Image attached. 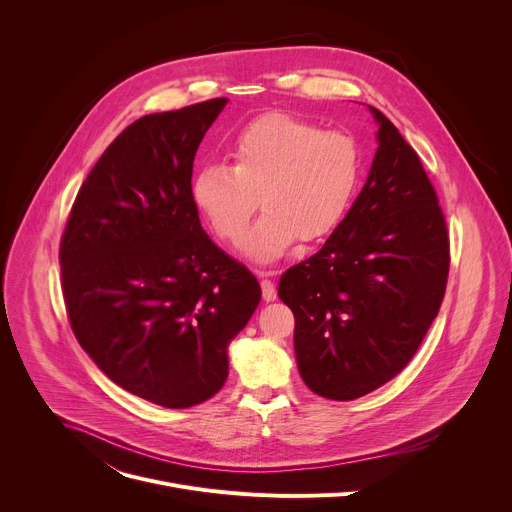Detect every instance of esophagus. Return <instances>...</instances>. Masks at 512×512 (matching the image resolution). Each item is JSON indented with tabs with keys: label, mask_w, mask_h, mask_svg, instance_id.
<instances>
[{
	"label": "esophagus",
	"mask_w": 512,
	"mask_h": 512,
	"mask_svg": "<svg viewBox=\"0 0 512 512\" xmlns=\"http://www.w3.org/2000/svg\"><path fill=\"white\" fill-rule=\"evenodd\" d=\"M269 275H273V271H259V277H261V291H263V300H265V302H273V300L277 298L275 283L269 279Z\"/></svg>",
	"instance_id": "34e87169"
}]
</instances>
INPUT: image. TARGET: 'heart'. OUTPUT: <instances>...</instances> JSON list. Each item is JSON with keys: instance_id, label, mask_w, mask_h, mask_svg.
Segmentation results:
<instances>
[{"instance_id": "obj_1", "label": "heart", "mask_w": 512, "mask_h": 512, "mask_svg": "<svg viewBox=\"0 0 512 512\" xmlns=\"http://www.w3.org/2000/svg\"><path fill=\"white\" fill-rule=\"evenodd\" d=\"M231 166L208 162L192 176V200L214 235L237 243L261 206L245 251L271 261L300 239L338 229L358 190L362 162L352 135L289 113H265L229 141ZM260 198L257 199L256 196Z\"/></svg>"}]
</instances>
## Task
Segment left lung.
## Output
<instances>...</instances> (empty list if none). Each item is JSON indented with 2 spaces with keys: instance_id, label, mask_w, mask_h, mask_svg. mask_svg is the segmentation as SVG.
Instances as JSON below:
<instances>
[{
  "instance_id": "left-lung-1",
  "label": "left lung",
  "mask_w": 512,
  "mask_h": 512,
  "mask_svg": "<svg viewBox=\"0 0 512 512\" xmlns=\"http://www.w3.org/2000/svg\"><path fill=\"white\" fill-rule=\"evenodd\" d=\"M367 184L324 247L289 267L277 294L294 312L296 360L320 397L352 401L397 377L440 312L446 218L421 160L375 107Z\"/></svg>"
}]
</instances>
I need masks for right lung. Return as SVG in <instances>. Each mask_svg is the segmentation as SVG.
Instances as JSON below:
<instances>
[{
    "label": "right lung",
    "instance_id": "add662e5",
    "mask_svg": "<svg viewBox=\"0 0 512 512\" xmlns=\"http://www.w3.org/2000/svg\"><path fill=\"white\" fill-rule=\"evenodd\" d=\"M229 99L145 115L83 182L60 239L66 316L97 367L125 391L186 409L221 391L229 342L261 285L200 227L198 145Z\"/></svg>",
    "mask_w": 512,
    "mask_h": 512
}]
</instances>
